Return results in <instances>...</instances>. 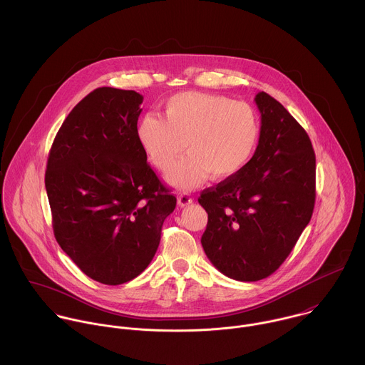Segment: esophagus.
Instances as JSON below:
<instances>
[{"instance_id":"34e87169","label":"esophagus","mask_w":365,"mask_h":365,"mask_svg":"<svg viewBox=\"0 0 365 365\" xmlns=\"http://www.w3.org/2000/svg\"><path fill=\"white\" fill-rule=\"evenodd\" d=\"M177 201H178V205H180V207H188V205L192 204V198H191L190 194H187V192L180 194L178 198H177Z\"/></svg>"}]
</instances>
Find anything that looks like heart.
I'll return each mask as SVG.
<instances>
[{"label":"heart","mask_w":365,"mask_h":365,"mask_svg":"<svg viewBox=\"0 0 365 365\" xmlns=\"http://www.w3.org/2000/svg\"><path fill=\"white\" fill-rule=\"evenodd\" d=\"M139 142L158 170L170 171L168 182L181 190L201 185L209 175L227 180L239 174L255 155L260 119L245 101L225 96L187 91L170 97L163 119L145 116L138 126Z\"/></svg>","instance_id":"heart-1"}]
</instances>
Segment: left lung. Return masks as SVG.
Segmentation results:
<instances>
[{
    "mask_svg": "<svg viewBox=\"0 0 365 365\" xmlns=\"http://www.w3.org/2000/svg\"><path fill=\"white\" fill-rule=\"evenodd\" d=\"M260 139L247 165L202 191L201 243L226 277L259 281L285 261L312 217L316 157L305 129L267 93L255 98Z\"/></svg>",
    "mask_w": 365,
    "mask_h": 365,
    "instance_id": "left-lung-1",
    "label": "left lung"
}]
</instances>
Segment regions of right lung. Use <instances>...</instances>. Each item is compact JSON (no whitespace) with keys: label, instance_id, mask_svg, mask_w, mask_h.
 <instances>
[{"label":"right lung","instance_id":"obj_1","mask_svg":"<svg viewBox=\"0 0 365 365\" xmlns=\"http://www.w3.org/2000/svg\"><path fill=\"white\" fill-rule=\"evenodd\" d=\"M142 103L132 90H94L64 119L48 158L54 237L86 275L105 285L145 271L177 204L139 142Z\"/></svg>","mask_w":365,"mask_h":365}]
</instances>
